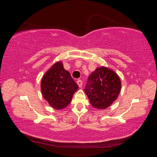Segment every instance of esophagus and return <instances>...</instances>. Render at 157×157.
<instances>
[{
	"label": "esophagus",
	"mask_w": 157,
	"mask_h": 157,
	"mask_svg": "<svg viewBox=\"0 0 157 157\" xmlns=\"http://www.w3.org/2000/svg\"><path fill=\"white\" fill-rule=\"evenodd\" d=\"M77 84H78L79 88H81V87L82 86V81L80 80V79H78V80L77 81Z\"/></svg>",
	"instance_id": "34e87169"
}]
</instances>
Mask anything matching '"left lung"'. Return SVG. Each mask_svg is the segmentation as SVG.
Wrapping results in <instances>:
<instances>
[{
    "instance_id": "8db88e82",
    "label": "left lung",
    "mask_w": 157,
    "mask_h": 157,
    "mask_svg": "<svg viewBox=\"0 0 157 157\" xmlns=\"http://www.w3.org/2000/svg\"><path fill=\"white\" fill-rule=\"evenodd\" d=\"M84 91L94 108L105 109L118 98L121 90V81L111 69L100 66L88 78Z\"/></svg>"
}]
</instances>
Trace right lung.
<instances>
[{"mask_svg": "<svg viewBox=\"0 0 157 157\" xmlns=\"http://www.w3.org/2000/svg\"><path fill=\"white\" fill-rule=\"evenodd\" d=\"M41 89L42 95L48 104L59 110L70 104L78 85L71 78L70 73L63 68L62 62H57L44 75Z\"/></svg>", "mask_w": 157, "mask_h": 157, "instance_id": "1", "label": "right lung"}]
</instances>
